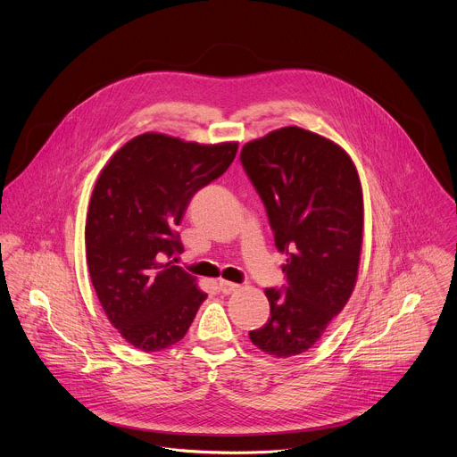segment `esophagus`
<instances>
[{
	"instance_id": "34e87169",
	"label": "esophagus",
	"mask_w": 457,
	"mask_h": 457,
	"mask_svg": "<svg viewBox=\"0 0 457 457\" xmlns=\"http://www.w3.org/2000/svg\"><path fill=\"white\" fill-rule=\"evenodd\" d=\"M238 284H235V282H228V280H220L219 282V289H220V293L222 295H231V293H235V291H238Z\"/></svg>"
}]
</instances>
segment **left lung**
Segmentation results:
<instances>
[{"instance_id":"1","label":"left lung","mask_w":457,"mask_h":457,"mask_svg":"<svg viewBox=\"0 0 457 457\" xmlns=\"http://www.w3.org/2000/svg\"><path fill=\"white\" fill-rule=\"evenodd\" d=\"M240 162L287 256V284L282 291L266 289L271 318L249 338L275 358L296 356L320 340L356 286L363 240L360 177L342 146L298 126L245 143Z\"/></svg>"}]
</instances>
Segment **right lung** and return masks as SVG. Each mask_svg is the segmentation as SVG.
Instances as JSON below:
<instances>
[{
	"instance_id": "right-lung-1",
	"label": "right lung",
	"mask_w": 457,
	"mask_h": 457,
	"mask_svg": "<svg viewBox=\"0 0 457 457\" xmlns=\"http://www.w3.org/2000/svg\"><path fill=\"white\" fill-rule=\"evenodd\" d=\"M237 150L238 143L199 145L148 132L119 148L97 177L87 264L110 323L139 351L182 340L208 296L170 260L184 251L175 229L193 195L229 168Z\"/></svg>"
}]
</instances>
